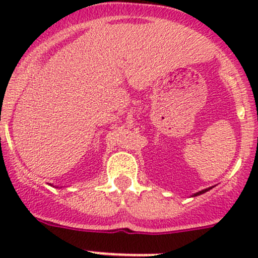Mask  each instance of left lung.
Masks as SVG:
<instances>
[{"label":"left lung","instance_id":"8db88e82","mask_svg":"<svg viewBox=\"0 0 258 258\" xmlns=\"http://www.w3.org/2000/svg\"><path fill=\"white\" fill-rule=\"evenodd\" d=\"M211 188H212V187H209V188H206V189H202V191H200V192H197V194H195L194 196H199V195L205 194V192H207V191H209V189H211Z\"/></svg>","mask_w":258,"mask_h":258}]
</instances>
